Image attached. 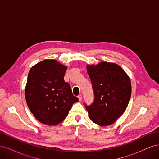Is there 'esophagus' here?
<instances>
[{"label": "esophagus", "instance_id": "obj_1", "mask_svg": "<svg viewBox=\"0 0 159 159\" xmlns=\"http://www.w3.org/2000/svg\"><path fill=\"white\" fill-rule=\"evenodd\" d=\"M78 98L79 100H80V101H81V99H82V95H81V94H80V95H78Z\"/></svg>", "mask_w": 159, "mask_h": 159}]
</instances>
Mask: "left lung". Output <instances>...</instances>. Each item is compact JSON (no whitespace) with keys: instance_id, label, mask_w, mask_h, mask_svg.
<instances>
[{"instance_id":"left-lung-1","label":"left lung","mask_w":159,"mask_h":159,"mask_svg":"<svg viewBox=\"0 0 159 159\" xmlns=\"http://www.w3.org/2000/svg\"><path fill=\"white\" fill-rule=\"evenodd\" d=\"M94 94L93 102L84 103L89 117L101 126L113 124L125 111L131 95V81L119 66L102 62L88 66Z\"/></svg>"}]
</instances>
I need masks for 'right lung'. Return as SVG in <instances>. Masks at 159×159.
<instances>
[{"label": "right lung", "mask_w": 159, "mask_h": 159, "mask_svg": "<svg viewBox=\"0 0 159 159\" xmlns=\"http://www.w3.org/2000/svg\"><path fill=\"white\" fill-rule=\"evenodd\" d=\"M66 68L56 60H45L34 66L28 73L26 103L34 116L42 123H60L79 101L70 84L64 81Z\"/></svg>", "instance_id": "add662e5"}]
</instances>
